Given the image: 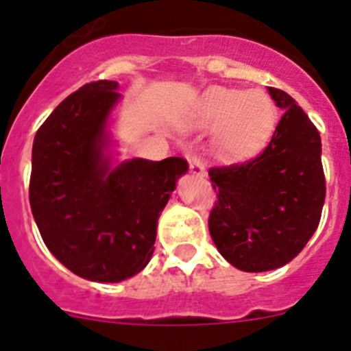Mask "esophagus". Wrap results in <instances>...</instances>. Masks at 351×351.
Listing matches in <instances>:
<instances>
[{
  "label": "esophagus",
  "instance_id": "obj_1",
  "mask_svg": "<svg viewBox=\"0 0 351 351\" xmlns=\"http://www.w3.org/2000/svg\"><path fill=\"white\" fill-rule=\"evenodd\" d=\"M190 170L193 176H200V178L206 176V169H204V165L200 163V160H190Z\"/></svg>",
  "mask_w": 351,
  "mask_h": 351
}]
</instances>
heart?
Here are the masks:
<instances>
[{"label": "heart", "mask_w": 351, "mask_h": 351, "mask_svg": "<svg viewBox=\"0 0 351 351\" xmlns=\"http://www.w3.org/2000/svg\"><path fill=\"white\" fill-rule=\"evenodd\" d=\"M278 121L272 100L262 91L214 89L204 96L191 126L216 132L214 151L225 158H246L267 144Z\"/></svg>", "instance_id": "b5f03b06"}]
</instances>
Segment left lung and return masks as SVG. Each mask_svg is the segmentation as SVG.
<instances>
[{"label": "left lung", "mask_w": 351, "mask_h": 351, "mask_svg": "<svg viewBox=\"0 0 351 351\" xmlns=\"http://www.w3.org/2000/svg\"><path fill=\"white\" fill-rule=\"evenodd\" d=\"M283 110L256 158L209 170L218 202L209 232L223 258L244 272L280 269L318 228L325 202L320 133L288 93L267 88Z\"/></svg>", "instance_id": "left-lung-1"}]
</instances>
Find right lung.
Listing matches in <instances>:
<instances>
[{
  "instance_id": "1",
  "label": "right lung",
  "mask_w": 351,
  "mask_h": 351,
  "mask_svg": "<svg viewBox=\"0 0 351 351\" xmlns=\"http://www.w3.org/2000/svg\"><path fill=\"white\" fill-rule=\"evenodd\" d=\"M116 80L64 98L35 135L29 204L43 243L84 280L119 283L153 256L156 226L188 161L114 160ZM117 154V153H116Z\"/></svg>"
}]
</instances>
